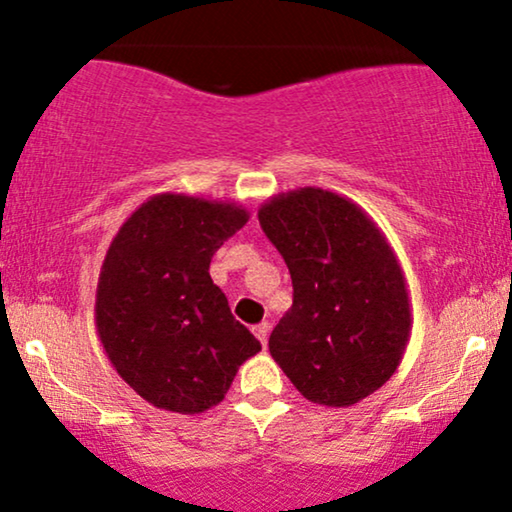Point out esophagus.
<instances>
[{
	"instance_id": "34e87169",
	"label": "esophagus",
	"mask_w": 512,
	"mask_h": 512,
	"mask_svg": "<svg viewBox=\"0 0 512 512\" xmlns=\"http://www.w3.org/2000/svg\"><path fill=\"white\" fill-rule=\"evenodd\" d=\"M269 323L267 321H262V323H257L255 328H252V333L257 335V340L262 342V345H267V338H269Z\"/></svg>"
}]
</instances>
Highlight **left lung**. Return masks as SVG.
Segmentation results:
<instances>
[{"label": "left lung", "mask_w": 512, "mask_h": 512, "mask_svg": "<svg viewBox=\"0 0 512 512\" xmlns=\"http://www.w3.org/2000/svg\"><path fill=\"white\" fill-rule=\"evenodd\" d=\"M257 217L293 278L271 357L304 399L357 404L392 378L411 335L397 255L357 203L316 186L278 193Z\"/></svg>", "instance_id": "8db88e82"}]
</instances>
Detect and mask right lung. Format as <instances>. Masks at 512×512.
Returning a JSON list of instances; mask_svg holds the SVG:
<instances>
[{
    "instance_id": "add662e5",
    "label": "right lung",
    "mask_w": 512,
    "mask_h": 512,
    "mask_svg": "<svg viewBox=\"0 0 512 512\" xmlns=\"http://www.w3.org/2000/svg\"><path fill=\"white\" fill-rule=\"evenodd\" d=\"M248 219L243 205L158 193L108 245L96 333L120 378L155 409H212L262 349L210 278L212 255Z\"/></svg>"
}]
</instances>
